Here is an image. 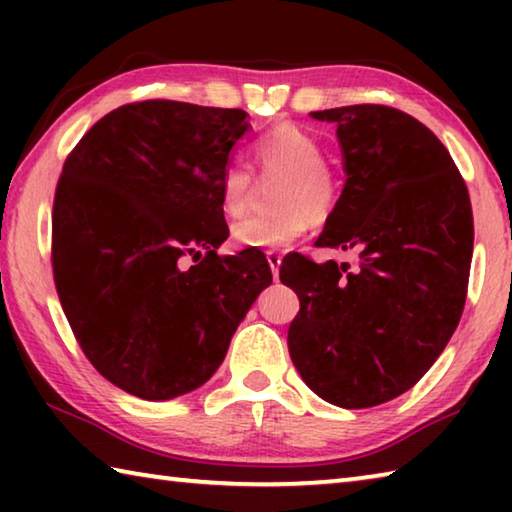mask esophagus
<instances>
[{
    "mask_svg": "<svg viewBox=\"0 0 512 512\" xmlns=\"http://www.w3.org/2000/svg\"><path fill=\"white\" fill-rule=\"evenodd\" d=\"M266 259H268V266H271V273L277 280V275H280V264H282V255L277 253V250H266Z\"/></svg>",
    "mask_w": 512,
    "mask_h": 512,
    "instance_id": "34e87169",
    "label": "esophagus"
}]
</instances>
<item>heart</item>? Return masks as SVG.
Here are the masks:
<instances>
[{
    "label": "heart",
    "mask_w": 512,
    "mask_h": 512,
    "mask_svg": "<svg viewBox=\"0 0 512 512\" xmlns=\"http://www.w3.org/2000/svg\"><path fill=\"white\" fill-rule=\"evenodd\" d=\"M257 162L266 171H284L277 187L275 214L248 216L232 228V241L239 248L280 250L305 235L311 214L323 219L339 201V183L325 164L327 151L314 133L298 124H280L253 144ZM253 171L246 164L232 162L219 180V201L223 212L239 219L250 205Z\"/></svg>",
    "instance_id": "obj_1"
}]
</instances>
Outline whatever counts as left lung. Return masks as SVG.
I'll return each mask as SVG.
<instances>
[{
  "label": "left lung",
  "instance_id": "1",
  "mask_svg": "<svg viewBox=\"0 0 512 512\" xmlns=\"http://www.w3.org/2000/svg\"><path fill=\"white\" fill-rule=\"evenodd\" d=\"M336 124L345 185L316 246L357 266L289 255L298 293L289 354L305 384L341 409H368L418 384L461 320L474 221L443 142L402 110L361 103L311 112Z\"/></svg>",
  "mask_w": 512,
  "mask_h": 512
}]
</instances>
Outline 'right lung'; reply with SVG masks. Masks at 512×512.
I'll return each mask as SVG.
<instances>
[{
  "label": "right lung",
  "mask_w": 512,
  "mask_h": 512,
  "mask_svg": "<svg viewBox=\"0 0 512 512\" xmlns=\"http://www.w3.org/2000/svg\"><path fill=\"white\" fill-rule=\"evenodd\" d=\"M246 117L128 103L83 135L60 173L51 216L60 305L92 366L142 400L203 386L273 280L259 250L216 255L228 239L219 180Z\"/></svg>",
  "instance_id": "add662e5"
}]
</instances>
